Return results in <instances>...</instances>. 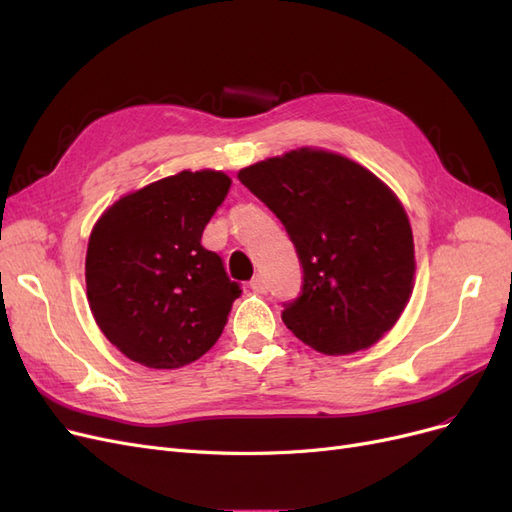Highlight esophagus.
Instances as JSON below:
<instances>
[{"instance_id":"obj_1","label":"esophagus","mask_w":512,"mask_h":512,"mask_svg":"<svg viewBox=\"0 0 512 512\" xmlns=\"http://www.w3.org/2000/svg\"><path fill=\"white\" fill-rule=\"evenodd\" d=\"M250 288H252L254 292H258V294H265V292H267V282H265V277H262V275H256L254 280L250 282Z\"/></svg>"}]
</instances>
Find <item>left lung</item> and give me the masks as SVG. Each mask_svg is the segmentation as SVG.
<instances>
[{
	"label": "left lung",
	"instance_id": "obj_1",
	"mask_svg": "<svg viewBox=\"0 0 512 512\" xmlns=\"http://www.w3.org/2000/svg\"><path fill=\"white\" fill-rule=\"evenodd\" d=\"M237 177L297 247L303 288L284 305L286 327L329 356L380 342L410 301L416 269L410 220L389 185L314 147L256 162Z\"/></svg>",
	"mask_w": 512,
	"mask_h": 512
}]
</instances>
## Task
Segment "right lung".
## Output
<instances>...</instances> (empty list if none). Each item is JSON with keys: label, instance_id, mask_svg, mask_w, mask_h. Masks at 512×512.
<instances>
[{"label": "right lung", "instance_id": "right-lung-1", "mask_svg": "<svg viewBox=\"0 0 512 512\" xmlns=\"http://www.w3.org/2000/svg\"><path fill=\"white\" fill-rule=\"evenodd\" d=\"M230 183L222 170H181L121 196L91 230L87 301L130 361L177 369L222 335L241 288L200 237Z\"/></svg>", "mask_w": 512, "mask_h": 512}]
</instances>
